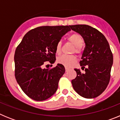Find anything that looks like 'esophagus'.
<instances>
[{"label":"esophagus","instance_id":"34e87169","mask_svg":"<svg viewBox=\"0 0 120 120\" xmlns=\"http://www.w3.org/2000/svg\"><path fill=\"white\" fill-rule=\"evenodd\" d=\"M65 71L67 72L69 70V68H68V67H65Z\"/></svg>","mask_w":120,"mask_h":120}]
</instances>
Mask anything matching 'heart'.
<instances>
[{
	"label": "heart",
	"mask_w": 120,
	"mask_h": 120,
	"mask_svg": "<svg viewBox=\"0 0 120 120\" xmlns=\"http://www.w3.org/2000/svg\"><path fill=\"white\" fill-rule=\"evenodd\" d=\"M68 40L75 47V51L76 53H79L80 52V48L83 43V40L79 34H73L68 38ZM61 50V42L59 41L56 45V53L59 54ZM76 57L74 55H62L58 57L57 61L59 64L65 67H70L76 62Z\"/></svg>",
	"instance_id": "1"
}]
</instances>
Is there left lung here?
<instances>
[{
    "mask_svg": "<svg viewBox=\"0 0 120 120\" xmlns=\"http://www.w3.org/2000/svg\"><path fill=\"white\" fill-rule=\"evenodd\" d=\"M72 30L82 37L85 47L80 65H87L85 72L75 68L77 76L71 80L75 91L86 98L98 97L109 84L113 64V55L105 37L97 29L86 25H71Z\"/></svg>",
    "mask_w": 120,
    "mask_h": 120,
    "instance_id": "left-lung-1",
    "label": "left lung"
}]
</instances>
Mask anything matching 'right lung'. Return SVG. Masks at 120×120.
I'll use <instances>...</instances> for the list:
<instances>
[{
  "mask_svg": "<svg viewBox=\"0 0 120 120\" xmlns=\"http://www.w3.org/2000/svg\"><path fill=\"white\" fill-rule=\"evenodd\" d=\"M71 30L68 26H41L29 30L23 37L14 55L15 76L23 91L36 101L52 96L65 71L58 64L52 69L44 68L46 61H56V45L61 37Z\"/></svg>",
  "mask_w": 120,
  "mask_h": 120,
  "instance_id": "right-lung-1",
  "label": "right lung"
}]
</instances>
